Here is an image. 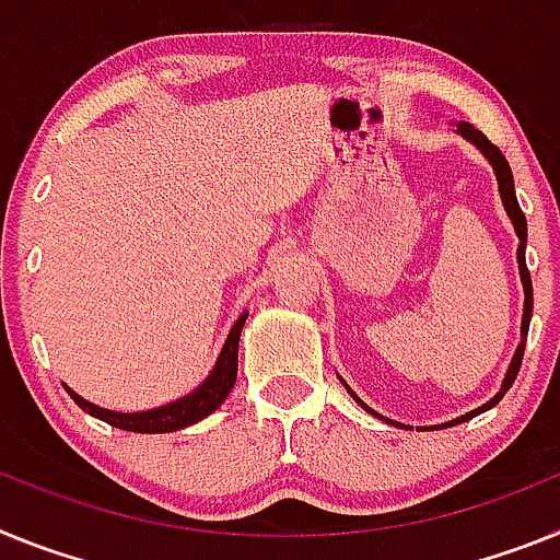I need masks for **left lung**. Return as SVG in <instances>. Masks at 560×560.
Returning <instances> with one entry per match:
<instances>
[{
  "label": "left lung",
  "mask_w": 560,
  "mask_h": 560,
  "mask_svg": "<svg viewBox=\"0 0 560 560\" xmlns=\"http://www.w3.org/2000/svg\"><path fill=\"white\" fill-rule=\"evenodd\" d=\"M456 132H459L465 140H470V143H474L476 149H479V152H482L485 158H488V163L493 165L495 179H499V194H502L504 211H508V217H510V220H513L515 236H518V253H515V256H518V273H522V284H524V318H522V343H518V349H515V354H513V361H510V369H508V374H504V381H502V388H499V395H495L493 400L485 402V406H479V408H474V411H468V415H462V417H456V420L445 422V425H456V422L470 420V417L482 415V411H488V408H493L495 402L502 400L504 392H508V388L513 386V381H515V374H518V369H522L524 338H527L529 318H533V281H529L527 261H524V247H527V220H524L522 208H518V199H515L513 172H510V165H508V160H504V154L499 152V145L490 143V140L485 138V135L479 132V129H476V126H470V124H456ZM343 386H347V383H343ZM347 392L354 397V402H358V406H363V408H366V411H372V408H369L366 402L361 400V397L354 395L352 388L347 386ZM372 415H374V417H381V415H377V411H372ZM395 425H400V422H395ZM400 428H406V425H400Z\"/></svg>",
  "instance_id": "8db88e82"
}]
</instances>
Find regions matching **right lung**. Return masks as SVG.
Listing matches in <instances>:
<instances>
[{
  "label": "right lung",
  "instance_id": "right-lung-1",
  "mask_svg": "<svg viewBox=\"0 0 560 560\" xmlns=\"http://www.w3.org/2000/svg\"><path fill=\"white\" fill-rule=\"evenodd\" d=\"M247 313L240 315V320L233 324L231 332H228L225 347H222L220 358L213 363L211 374H208L202 386H197L191 395L179 397L174 402H165L160 408H149V411H135V415H124V411H109V408H101L95 402L84 400L81 395H75L72 388H67V395L84 408L86 415L98 417V420L109 422L115 428H124V431H138V434H168V431H179V428L194 425L202 417L213 415L217 408L225 402V397L231 395L233 383H236V358H240V335L245 327Z\"/></svg>",
  "mask_w": 560,
  "mask_h": 560
}]
</instances>
